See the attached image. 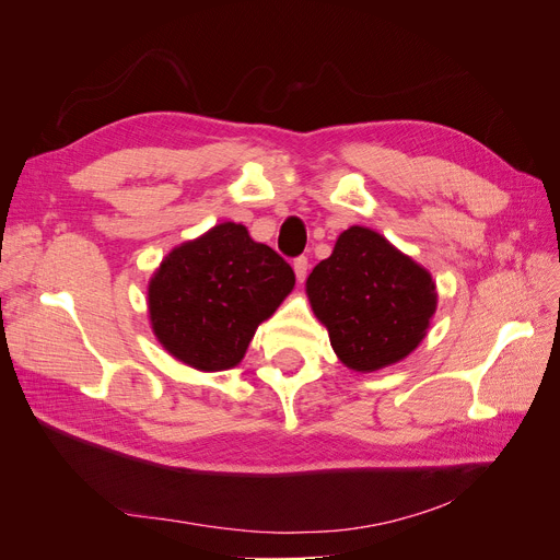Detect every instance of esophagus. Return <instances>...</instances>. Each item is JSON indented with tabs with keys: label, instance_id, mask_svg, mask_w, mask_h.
Segmentation results:
<instances>
[{
	"label": "esophagus",
	"instance_id": "esophagus-1",
	"mask_svg": "<svg viewBox=\"0 0 560 560\" xmlns=\"http://www.w3.org/2000/svg\"><path fill=\"white\" fill-rule=\"evenodd\" d=\"M294 273H296V280L303 282L308 276V259L306 257H296L294 259Z\"/></svg>",
	"mask_w": 560,
	"mask_h": 560
}]
</instances>
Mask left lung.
Returning a JSON list of instances; mask_svg holds the SVG:
<instances>
[{
	"instance_id": "left-lung-1",
	"label": "left lung",
	"mask_w": 560,
	"mask_h": 560,
	"mask_svg": "<svg viewBox=\"0 0 560 560\" xmlns=\"http://www.w3.org/2000/svg\"><path fill=\"white\" fill-rule=\"evenodd\" d=\"M315 317L348 369L378 371L425 338L436 311L432 276L381 233L350 226L306 280Z\"/></svg>"
}]
</instances>
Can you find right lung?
Instances as JSON below:
<instances>
[{"mask_svg": "<svg viewBox=\"0 0 560 560\" xmlns=\"http://www.w3.org/2000/svg\"><path fill=\"white\" fill-rule=\"evenodd\" d=\"M276 249L224 222L175 247L149 280V319L161 346L198 371L241 364L254 331L294 290Z\"/></svg>", "mask_w": 560, "mask_h": 560, "instance_id": "obj_1", "label": "right lung"}]
</instances>
